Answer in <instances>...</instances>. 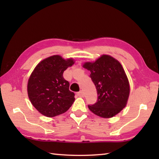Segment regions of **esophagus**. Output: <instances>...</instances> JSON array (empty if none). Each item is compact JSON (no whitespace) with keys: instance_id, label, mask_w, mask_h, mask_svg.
I'll return each instance as SVG.
<instances>
[{"instance_id":"esophagus-1","label":"esophagus","mask_w":159,"mask_h":159,"mask_svg":"<svg viewBox=\"0 0 159 159\" xmlns=\"http://www.w3.org/2000/svg\"><path fill=\"white\" fill-rule=\"evenodd\" d=\"M77 95L79 96V97H84V93H83V91H80V92L77 93Z\"/></svg>"}]
</instances>
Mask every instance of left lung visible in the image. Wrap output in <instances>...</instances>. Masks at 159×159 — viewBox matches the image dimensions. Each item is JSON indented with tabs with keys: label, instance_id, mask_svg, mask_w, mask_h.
Here are the masks:
<instances>
[{
	"label": "left lung",
	"instance_id": "1",
	"mask_svg": "<svg viewBox=\"0 0 159 159\" xmlns=\"http://www.w3.org/2000/svg\"><path fill=\"white\" fill-rule=\"evenodd\" d=\"M90 71L96 86L98 101L89 109L103 118L113 117L126 106L130 94V84L121 64L113 57L102 55L95 61L83 65Z\"/></svg>",
	"mask_w": 159,
	"mask_h": 159
}]
</instances>
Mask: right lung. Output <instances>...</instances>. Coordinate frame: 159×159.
Wrapping results in <instances>:
<instances>
[{"label":"right lung","mask_w":159,"mask_h":159,"mask_svg":"<svg viewBox=\"0 0 159 159\" xmlns=\"http://www.w3.org/2000/svg\"><path fill=\"white\" fill-rule=\"evenodd\" d=\"M72 58L63 59L56 55L41 61L28 80L27 93L33 106L43 116L52 117L70 109L74 102V93L63 76L67 67L74 65Z\"/></svg>","instance_id":"add662e5"}]
</instances>
